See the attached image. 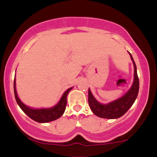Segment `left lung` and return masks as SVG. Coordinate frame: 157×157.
I'll return each mask as SVG.
<instances>
[{
	"instance_id": "left-lung-1",
	"label": "left lung",
	"mask_w": 157,
	"mask_h": 157,
	"mask_svg": "<svg viewBox=\"0 0 157 157\" xmlns=\"http://www.w3.org/2000/svg\"><path fill=\"white\" fill-rule=\"evenodd\" d=\"M131 60L134 65V81L130 90L118 100L108 104H101L94 97L90 89L88 90V103L92 112L96 116L106 119H117L122 117L128 111L137 97L139 92V78L136 71V66L133 57L130 54Z\"/></svg>"
}]
</instances>
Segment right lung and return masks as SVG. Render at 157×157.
Masks as SVG:
<instances>
[{
	"label": "right lung",
	"mask_w": 157,
	"mask_h": 157,
	"mask_svg": "<svg viewBox=\"0 0 157 157\" xmlns=\"http://www.w3.org/2000/svg\"><path fill=\"white\" fill-rule=\"evenodd\" d=\"M16 86V83H15L14 79V80H13V90H14L15 99H16L17 104L30 118L38 123L51 122V121H55V120L58 119L59 117H61L64 113L65 109H66L67 96L72 89V87H71L67 90L65 91L59 103L54 107L48 108V109H32V108H30L24 105L20 100V99L17 97V94L16 86Z\"/></svg>",
	"instance_id": "right-lung-1"
}]
</instances>
